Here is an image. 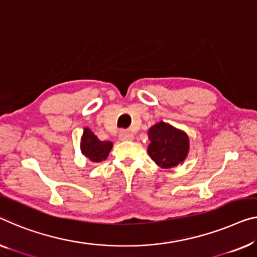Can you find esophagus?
I'll list each match as a JSON object with an SVG mask.
<instances>
[{"label":"esophagus","instance_id":"34e87169","mask_svg":"<svg viewBox=\"0 0 257 257\" xmlns=\"http://www.w3.org/2000/svg\"><path fill=\"white\" fill-rule=\"evenodd\" d=\"M118 139L121 141H130L133 140V135L129 132H127V130H120V133H118Z\"/></svg>","mask_w":257,"mask_h":257}]
</instances>
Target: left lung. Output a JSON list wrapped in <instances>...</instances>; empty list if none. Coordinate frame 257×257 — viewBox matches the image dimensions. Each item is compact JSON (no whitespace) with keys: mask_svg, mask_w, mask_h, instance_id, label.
Masks as SVG:
<instances>
[{"mask_svg":"<svg viewBox=\"0 0 257 257\" xmlns=\"http://www.w3.org/2000/svg\"><path fill=\"white\" fill-rule=\"evenodd\" d=\"M148 153L157 165L172 168L186 159L189 152V137L182 130L160 121L149 129Z\"/></svg>","mask_w":257,"mask_h":257,"instance_id":"1","label":"left lung"}]
</instances>
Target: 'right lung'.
<instances>
[{
  "instance_id": "obj_1",
  "label": "right lung",
  "mask_w": 257,
  "mask_h": 257,
  "mask_svg": "<svg viewBox=\"0 0 257 257\" xmlns=\"http://www.w3.org/2000/svg\"><path fill=\"white\" fill-rule=\"evenodd\" d=\"M112 148V142L100 141L89 128H84L83 136L80 139V151L91 162L100 163L105 160Z\"/></svg>"
}]
</instances>
